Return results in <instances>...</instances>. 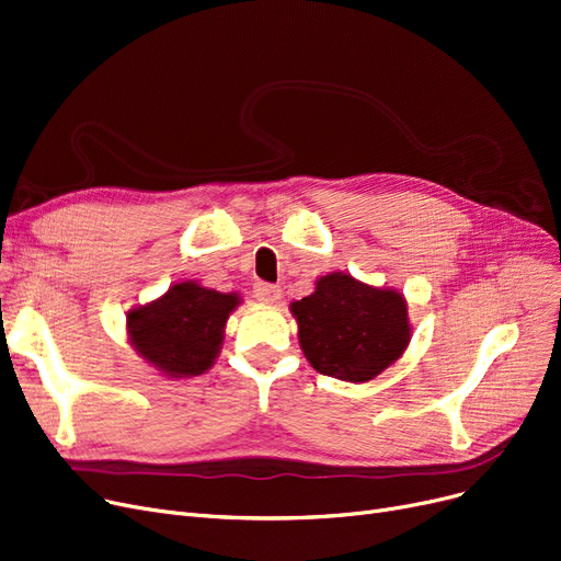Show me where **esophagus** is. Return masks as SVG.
Listing matches in <instances>:
<instances>
[{
	"label": "esophagus",
	"mask_w": 561,
	"mask_h": 561,
	"mask_svg": "<svg viewBox=\"0 0 561 561\" xmlns=\"http://www.w3.org/2000/svg\"><path fill=\"white\" fill-rule=\"evenodd\" d=\"M254 298L259 302H265V305H275L282 300V288L275 286V284H267V282H259L254 286Z\"/></svg>",
	"instance_id": "esophagus-1"
}]
</instances>
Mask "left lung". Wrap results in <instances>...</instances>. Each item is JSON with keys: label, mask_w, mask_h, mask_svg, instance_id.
<instances>
[{"label": "left lung", "mask_w": 561, "mask_h": 561, "mask_svg": "<svg viewBox=\"0 0 561 561\" xmlns=\"http://www.w3.org/2000/svg\"><path fill=\"white\" fill-rule=\"evenodd\" d=\"M290 313L311 367L339 380L376 378L403 355L410 341L403 296L346 273L321 277L311 296L290 305Z\"/></svg>", "instance_id": "left-lung-1"}]
</instances>
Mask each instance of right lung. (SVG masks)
<instances>
[{
	"label": "right lung",
	"instance_id": "obj_1",
	"mask_svg": "<svg viewBox=\"0 0 561 561\" xmlns=\"http://www.w3.org/2000/svg\"><path fill=\"white\" fill-rule=\"evenodd\" d=\"M238 302L236 294H220L197 282L174 284L156 302L128 313L130 344L167 376H202L220 353L227 319Z\"/></svg>",
	"mask_w": 561,
	"mask_h": 561
}]
</instances>
